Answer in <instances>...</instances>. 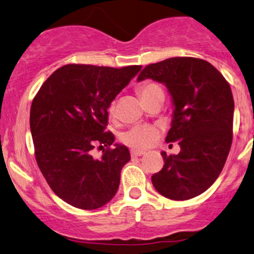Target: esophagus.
I'll return each instance as SVG.
<instances>
[{
    "label": "esophagus",
    "instance_id": "esophagus-1",
    "mask_svg": "<svg viewBox=\"0 0 254 254\" xmlns=\"http://www.w3.org/2000/svg\"><path fill=\"white\" fill-rule=\"evenodd\" d=\"M145 154V151L140 150H131V157H140V155Z\"/></svg>",
    "mask_w": 254,
    "mask_h": 254
}]
</instances>
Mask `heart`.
Listing matches in <instances>:
<instances>
[{
  "mask_svg": "<svg viewBox=\"0 0 254 254\" xmlns=\"http://www.w3.org/2000/svg\"><path fill=\"white\" fill-rule=\"evenodd\" d=\"M157 93H162V89L157 82H153V81H145L138 87V94L140 95L141 100L147 99L148 96ZM115 109H116L115 103H110L109 109H108L110 116L115 114ZM157 136L158 130L152 125H136V127H131L129 131L123 133L122 140L131 147L146 148L154 143Z\"/></svg>",
  "mask_w": 254,
  "mask_h": 254,
  "instance_id": "heart-1",
  "label": "heart"
}]
</instances>
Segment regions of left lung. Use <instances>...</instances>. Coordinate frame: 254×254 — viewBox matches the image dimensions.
<instances>
[{
  "label": "left lung",
  "mask_w": 254,
  "mask_h": 254,
  "mask_svg": "<svg viewBox=\"0 0 254 254\" xmlns=\"http://www.w3.org/2000/svg\"><path fill=\"white\" fill-rule=\"evenodd\" d=\"M164 83L173 100L166 141H179L177 155L161 152L164 167L152 175L158 192L175 201L202 194L224 167L232 144L233 96L224 76L203 59L177 57L151 64L138 81Z\"/></svg>",
  "instance_id": "obj_1"
}]
</instances>
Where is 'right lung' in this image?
I'll use <instances>...</instances> for the list:
<instances>
[{
  "label": "right lung",
  "mask_w": 254,
  "mask_h": 254,
  "mask_svg": "<svg viewBox=\"0 0 254 254\" xmlns=\"http://www.w3.org/2000/svg\"><path fill=\"white\" fill-rule=\"evenodd\" d=\"M140 69L69 64L51 74L32 101L36 161L51 189L73 207L93 210L116 194L130 152L111 147L108 108ZM95 146H106L100 159L91 155Z\"/></svg>",
  "instance_id": "right-lung-1"
}]
</instances>
